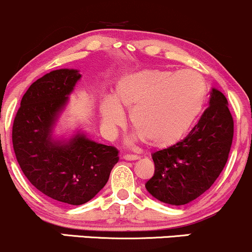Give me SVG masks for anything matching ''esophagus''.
Wrapping results in <instances>:
<instances>
[{
	"label": "esophagus",
	"mask_w": 252,
	"mask_h": 252,
	"mask_svg": "<svg viewBox=\"0 0 252 252\" xmlns=\"http://www.w3.org/2000/svg\"><path fill=\"white\" fill-rule=\"evenodd\" d=\"M123 158L126 161H135V160H138V158H140V156L132 155V154H126V155H123Z\"/></svg>",
	"instance_id": "obj_1"
}]
</instances>
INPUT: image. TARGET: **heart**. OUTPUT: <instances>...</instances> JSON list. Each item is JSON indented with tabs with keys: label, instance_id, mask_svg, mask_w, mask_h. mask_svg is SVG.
Here are the masks:
<instances>
[{
	"label": "heart",
	"instance_id": "obj_1",
	"mask_svg": "<svg viewBox=\"0 0 252 252\" xmlns=\"http://www.w3.org/2000/svg\"><path fill=\"white\" fill-rule=\"evenodd\" d=\"M206 98L202 78L192 71L144 68L124 74L114 94L100 100L105 131L114 132L126 122L153 148H166L181 140L200 115Z\"/></svg>",
	"mask_w": 252,
	"mask_h": 252
}]
</instances>
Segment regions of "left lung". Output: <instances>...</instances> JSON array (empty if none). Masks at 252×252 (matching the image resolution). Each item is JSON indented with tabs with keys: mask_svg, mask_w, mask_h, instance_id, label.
I'll return each mask as SVG.
<instances>
[{
	"mask_svg": "<svg viewBox=\"0 0 252 252\" xmlns=\"http://www.w3.org/2000/svg\"><path fill=\"white\" fill-rule=\"evenodd\" d=\"M226 97L213 88L209 108L189 134L174 146L152 154L154 175L146 189L161 202L189 204L206 192L226 164L233 120Z\"/></svg>",
	"mask_w": 252,
	"mask_h": 252,
	"instance_id": "8db88e82",
	"label": "left lung"
}]
</instances>
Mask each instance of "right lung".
I'll return each mask as SVG.
<instances>
[{
  "mask_svg": "<svg viewBox=\"0 0 252 252\" xmlns=\"http://www.w3.org/2000/svg\"><path fill=\"white\" fill-rule=\"evenodd\" d=\"M82 74L60 68L39 78L24 94L13 124L16 160L45 195L70 205L91 200L106 185L118 150L92 141L82 130L57 137V122Z\"/></svg>",
  "mask_w": 252,
  "mask_h": 252,
  "instance_id": "right-lung-1",
  "label": "right lung"
}]
</instances>
